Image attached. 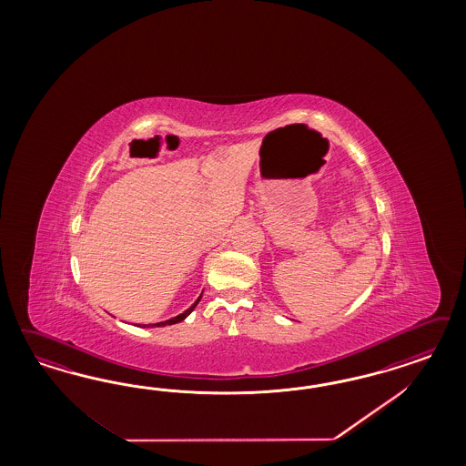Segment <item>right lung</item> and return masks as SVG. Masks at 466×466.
<instances>
[{"instance_id":"right-lung-1","label":"right lung","mask_w":466,"mask_h":466,"mask_svg":"<svg viewBox=\"0 0 466 466\" xmlns=\"http://www.w3.org/2000/svg\"><path fill=\"white\" fill-rule=\"evenodd\" d=\"M199 299H201V296L198 297L197 302H195V304H193V306H191L189 309L184 310L183 314H179V316H176V318H172V319H167V321H162V323H156V325L154 326L174 325V323H179V321H183L184 318H186V316H189V312H191V310L197 308V304L198 302H199Z\"/></svg>"}]
</instances>
